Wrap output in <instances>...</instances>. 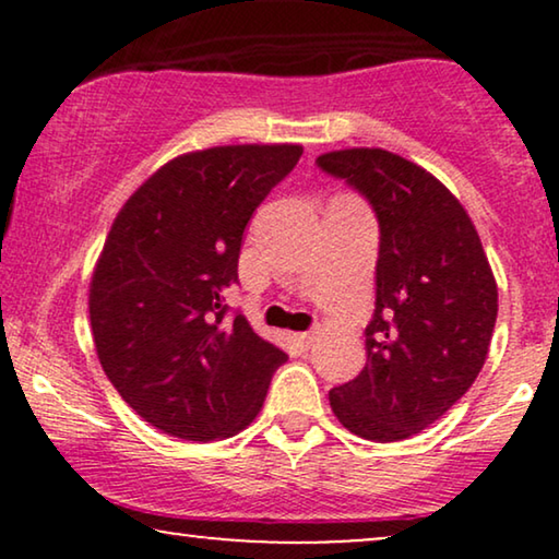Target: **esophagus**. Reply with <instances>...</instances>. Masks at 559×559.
<instances>
[{
	"instance_id": "34e87169",
	"label": "esophagus",
	"mask_w": 559,
	"mask_h": 559,
	"mask_svg": "<svg viewBox=\"0 0 559 559\" xmlns=\"http://www.w3.org/2000/svg\"><path fill=\"white\" fill-rule=\"evenodd\" d=\"M312 338H316V335H312V333H297V335H295V341L300 343V346H305V348L310 346Z\"/></svg>"
}]
</instances>
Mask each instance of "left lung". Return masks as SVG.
I'll list each match as a JSON object with an SVG mask.
<instances>
[{
  "label": "left lung",
  "mask_w": 559,
  "mask_h": 559,
  "mask_svg": "<svg viewBox=\"0 0 559 559\" xmlns=\"http://www.w3.org/2000/svg\"><path fill=\"white\" fill-rule=\"evenodd\" d=\"M316 163L356 188L379 221L366 366L328 400L358 438H412L484 369L499 312L491 264L461 201L419 165L379 147L325 152Z\"/></svg>",
  "instance_id": "left-lung-1"
}]
</instances>
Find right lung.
Returning <instances> with one entry per match:
<instances>
[{"label": "right lung", "mask_w": 559, "mask_h": 559, "mask_svg": "<svg viewBox=\"0 0 559 559\" xmlns=\"http://www.w3.org/2000/svg\"><path fill=\"white\" fill-rule=\"evenodd\" d=\"M300 144H226L170 159L121 205L88 289L98 361L129 407L173 438L241 432L285 350L251 331L224 293L239 282L251 213Z\"/></svg>", "instance_id": "obj_1"}]
</instances>
